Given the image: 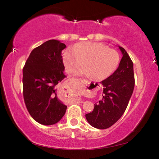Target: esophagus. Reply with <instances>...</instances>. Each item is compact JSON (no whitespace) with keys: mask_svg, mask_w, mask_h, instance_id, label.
<instances>
[{"mask_svg":"<svg viewBox=\"0 0 159 159\" xmlns=\"http://www.w3.org/2000/svg\"><path fill=\"white\" fill-rule=\"evenodd\" d=\"M88 84H89V83H88ZM95 89H96V88H94V90H95ZM78 102H79V100H78ZM79 102H81V101L79 100Z\"/></svg>","mask_w":159,"mask_h":159,"instance_id":"obj_1","label":"esophagus"}]
</instances>
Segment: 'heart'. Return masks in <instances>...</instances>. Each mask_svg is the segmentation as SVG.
<instances>
[{
  "instance_id": "obj_1",
  "label": "heart",
  "mask_w": 159,
  "mask_h": 159,
  "mask_svg": "<svg viewBox=\"0 0 159 159\" xmlns=\"http://www.w3.org/2000/svg\"><path fill=\"white\" fill-rule=\"evenodd\" d=\"M64 64L66 71L72 73L79 67L85 66L75 71L78 76L91 77L98 80L108 78L116 70L120 56L117 50L95 42H83L68 48L64 52Z\"/></svg>"
}]
</instances>
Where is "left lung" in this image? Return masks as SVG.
I'll list each match as a JSON object with an SVG mask.
<instances>
[{
    "mask_svg": "<svg viewBox=\"0 0 159 159\" xmlns=\"http://www.w3.org/2000/svg\"><path fill=\"white\" fill-rule=\"evenodd\" d=\"M123 57L118 69L101 83L103 95L92 112L85 114L93 127L106 129L122 116L127 108L134 87L133 63L124 48L118 45Z\"/></svg>",
    "mask_w": 159,
    "mask_h": 159,
    "instance_id": "left-lung-1",
    "label": "left lung"
}]
</instances>
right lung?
<instances>
[{
	"instance_id": "right-lung-1",
	"label": "right lung",
	"mask_w": 159,
	"mask_h": 159,
	"mask_svg": "<svg viewBox=\"0 0 159 159\" xmlns=\"http://www.w3.org/2000/svg\"><path fill=\"white\" fill-rule=\"evenodd\" d=\"M66 45L50 40L31 51L23 68V95L28 111L40 124L57 123L67 106L59 98L58 84L64 74L61 51Z\"/></svg>"
}]
</instances>
